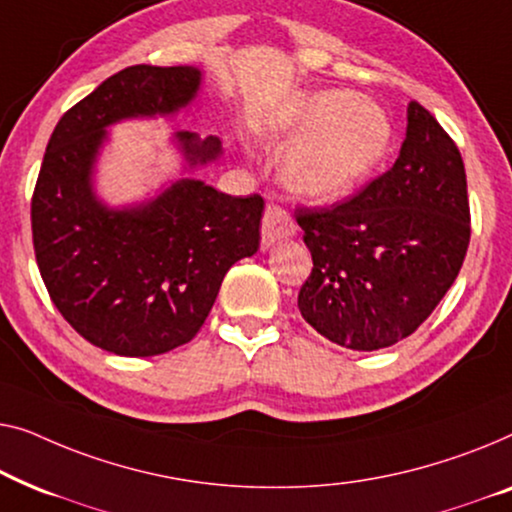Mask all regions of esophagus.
<instances>
[{
	"instance_id": "obj_1",
	"label": "esophagus",
	"mask_w": 512,
	"mask_h": 512,
	"mask_svg": "<svg viewBox=\"0 0 512 512\" xmlns=\"http://www.w3.org/2000/svg\"><path fill=\"white\" fill-rule=\"evenodd\" d=\"M294 234V220L283 206L269 204L262 218V246H273V243Z\"/></svg>"
}]
</instances>
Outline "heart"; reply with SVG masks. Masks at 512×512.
<instances>
[{
	"label": "heart",
	"mask_w": 512,
	"mask_h": 512,
	"mask_svg": "<svg viewBox=\"0 0 512 512\" xmlns=\"http://www.w3.org/2000/svg\"><path fill=\"white\" fill-rule=\"evenodd\" d=\"M390 136V118L371 99L341 90L301 97L276 134L280 146H294L283 167L285 181L315 199L350 192L378 167Z\"/></svg>",
	"instance_id": "1"
}]
</instances>
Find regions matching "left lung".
Masks as SVG:
<instances>
[{
    "label": "left lung",
    "mask_w": 512,
    "mask_h": 512,
    "mask_svg": "<svg viewBox=\"0 0 512 512\" xmlns=\"http://www.w3.org/2000/svg\"><path fill=\"white\" fill-rule=\"evenodd\" d=\"M313 271L299 311L350 350L394 345L429 318L455 283L471 241V208L457 143L417 102L392 169L355 197L297 206Z\"/></svg>",
    "instance_id": "8db88e82"
}]
</instances>
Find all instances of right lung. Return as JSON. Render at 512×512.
Here are the masks:
<instances>
[{
    "instance_id": "right-lung-1",
    "label": "right lung",
    "mask_w": 512,
    "mask_h": 512,
    "mask_svg": "<svg viewBox=\"0 0 512 512\" xmlns=\"http://www.w3.org/2000/svg\"><path fill=\"white\" fill-rule=\"evenodd\" d=\"M197 88L192 67L122 69L62 115L43 155L32 194L41 278L62 318L113 355H162L192 341L229 266L259 248V194L232 197L185 178L132 211H109L92 194L104 127L174 113ZM178 141L190 164L220 153L218 139L178 132Z\"/></svg>"
}]
</instances>
